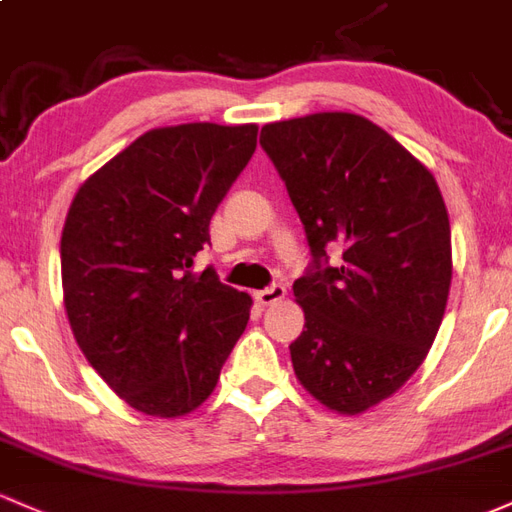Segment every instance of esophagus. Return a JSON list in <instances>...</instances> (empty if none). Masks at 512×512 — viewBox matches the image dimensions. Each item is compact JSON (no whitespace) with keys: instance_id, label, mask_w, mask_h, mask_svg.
I'll return each instance as SVG.
<instances>
[{"instance_id":"34e87169","label":"esophagus","mask_w":512,"mask_h":512,"mask_svg":"<svg viewBox=\"0 0 512 512\" xmlns=\"http://www.w3.org/2000/svg\"><path fill=\"white\" fill-rule=\"evenodd\" d=\"M285 293H288V290H285L283 283H273V285H268V288L258 290L256 300L261 302V305H276V302L285 298Z\"/></svg>"}]
</instances>
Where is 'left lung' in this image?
I'll return each mask as SVG.
<instances>
[{"instance_id": "8db88e82", "label": "left lung", "mask_w": 512, "mask_h": 512, "mask_svg": "<svg viewBox=\"0 0 512 512\" xmlns=\"http://www.w3.org/2000/svg\"><path fill=\"white\" fill-rule=\"evenodd\" d=\"M261 146L300 214L312 266L295 280L305 329L295 376L324 408L359 415L425 361L452 285V232L434 175L349 112L266 124ZM345 249L329 267L326 246Z\"/></svg>"}]
</instances>
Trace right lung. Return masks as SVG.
<instances>
[{"label": "right lung", "instance_id": "1", "mask_svg": "<svg viewBox=\"0 0 512 512\" xmlns=\"http://www.w3.org/2000/svg\"><path fill=\"white\" fill-rule=\"evenodd\" d=\"M256 124L151 129L75 192L60 236L75 342L134 410L200 408L244 334L251 298L192 273L210 219L256 151Z\"/></svg>", "mask_w": 512, "mask_h": 512}]
</instances>
